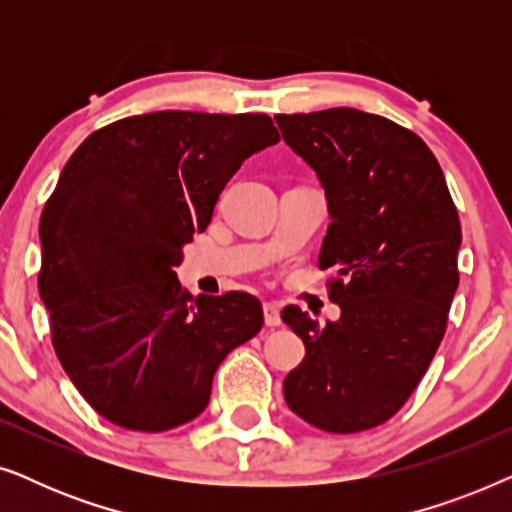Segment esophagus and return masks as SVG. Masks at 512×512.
<instances>
[{
  "label": "esophagus",
  "mask_w": 512,
  "mask_h": 512,
  "mask_svg": "<svg viewBox=\"0 0 512 512\" xmlns=\"http://www.w3.org/2000/svg\"><path fill=\"white\" fill-rule=\"evenodd\" d=\"M263 314H265V324H268V326H279V324H282V317H279V307L275 303H265L263 305Z\"/></svg>",
  "instance_id": "34e87169"
}]
</instances>
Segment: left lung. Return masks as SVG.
I'll list each match as a JSON object with an SVG mask.
<instances>
[{"mask_svg":"<svg viewBox=\"0 0 512 512\" xmlns=\"http://www.w3.org/2000/svg\"><path fill=\"white\" fill-rule=\"evenodd\" d=\"M284 142L317 172L331 226L319 268L340 319L298 305L282 319L305 342L284 380L286 405L331 433L373 429L417 389L459 286V214L443 170L415 132L338 107L277 114Z\"/></svg>","mask_w":512,"mask_h":512,"instance_id":"left-lung-1","label":"left lung"}]
</instances>
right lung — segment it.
I'll return each instance as SVG.
<instances>
[{"mask_svg":"<svg viewBox=\"0 0 512 512\" xmlns=\"http://www.w3.org/2000/svg\"><path fill=\"white\" fill-rule=\"evenodd\" d=\"M277 142L265 114L156 111L104 125L67 160L39 221V296L62 368L111 424L191 422L221 361L261 331L258 298H193L174 270L230 177Z\"/></svg>","mask_w":512,"mask_h":512,"instance_id":"add662e5","label":"right lung"}]
</instances>
